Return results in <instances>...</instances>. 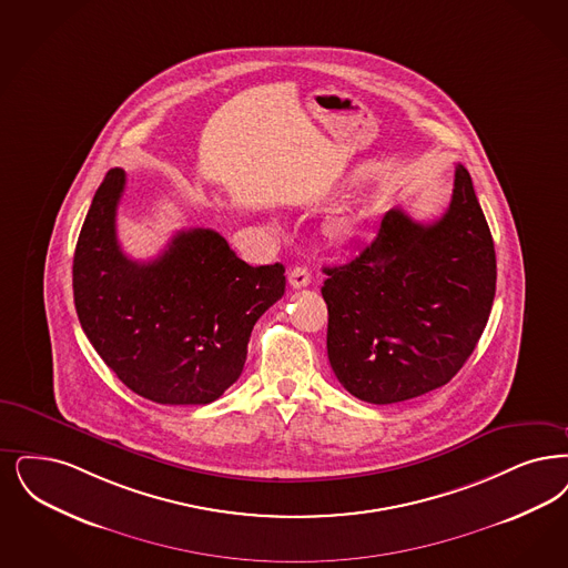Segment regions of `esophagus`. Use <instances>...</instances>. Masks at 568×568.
<instances>
[{"mask_svg":"<svg viewBox=\"0 0 568 568\" xmlns=\"http://www.w3.org/2000/svg\"><path fill=\"white\" fill-rule=\"evenodd\" d=\"M290 285L294 287V290H302V287H306L308 283H311V273H308V268L306 266H294L292 271H290Z\"/></svg>","mask_w":568,"mask_h":568,"instance_id":"esophagus-1","label":"esophagus"}]
</instances>
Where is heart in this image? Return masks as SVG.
Masks as SVG:
<instances>
[{"label": "heart", "instance_id": "heart-1", "mask_svg": "<svg viewBox=\"0 0 568 568\" xmlns=\"http://www.w3.org/2000/svg\"><path fill=\"white\" fill-rule=\"evenodd\" d=\"M357 234V222L355 220H338L327 227V236L334 243H348Z\"/></svg>", "mask_w": 568, "mask_h": 568}]
</instances>
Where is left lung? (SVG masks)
Returning a JSON list of instances; mask_svg holds the SVG:
<instances>
[{
  "label": "left lung",
  "instance_id": "left-lung-1",
  "mask_svg": "<svg viewBox=\"0 0 568 568\" xmlns=\"http://www.w3.org/2000/svg\"><path fill=\"white\" fill-rule=\"evenodd\" d=\"M327 274V357L367 404H397L453 381L488 323L495 243L471 175L454 171L453 201L432 224L386 211L376 239Z\"/></svg>",
  "mask_w": 568,
  "mask_h": 568
}]
</instances>
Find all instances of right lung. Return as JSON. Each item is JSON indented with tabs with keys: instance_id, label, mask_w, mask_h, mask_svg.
Instances as JSON below:
<instances>
[{
	"instance_id": "right-lung-1",
	"label": "right lung",
	"mask_w": 568,
	"mask_h": 568,
	"mask_svg": "<svg viewBox=\"0 0 568 568\" xmlns=\"http://www.w3.org/2000/svg\"><path fill=\"white\" fill-rule=\"evenodd\" d=\"M124 183L122 169L105 175L78 236L80 325L136 395L169 406L211 404L239 381L255 321L285 294V268H253L209 227L178 232L156 260H131L115 236Z\"/></svg>"
}]
</instances>
